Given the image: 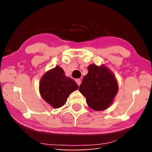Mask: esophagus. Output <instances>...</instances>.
Segmentation results:
<instances>
[{"label": "esophagus", "mask_w": 152, "mask_h": 152, "mask_svg": "<svg viewBox=\"0 0 152 152\" xmlns=\"http://www.w3.org/2000/svg\"><path fill=\"white\" fill-rule=\"evenodd\" d=\"M76 83L78 84V86L80 85V84H81V80L80 79H76Z\"/></svg>", "instance_id": "1"}]
</instances>
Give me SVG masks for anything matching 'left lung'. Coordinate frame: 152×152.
<instances>
[{
    "label": "left lung",
    "mask_w": 152,
    "mask_h": 152,
    "mask_svg": "<svg viewBox=\"0 0 152 152\" xmlns=\"http://www.w3.org/2000/svg\"><path fill=\"white\" fill-rule=\"evenodd\" d=\"M88 72L84 76L79 91L86 98V103L94 110H103L113 104L119 86L113 72L102 64H92Z\"/></svg>",
    "instance_id": "1"
}]
</instances>
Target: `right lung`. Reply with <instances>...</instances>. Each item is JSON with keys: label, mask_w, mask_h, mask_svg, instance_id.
<instances>
[{"label": "right lung", "mask_w": 152, "mask_h": 152, "mask_svg": "<svg viewBox=\"0 0 152 152\" xmlns=\"http://www.w3.org/2000/svg\"><path fill=\"white\" fill-rule=\"evenodd\" d=\"M78 88L73 79L65 75L60 66L43 74L39 82V93L43 100L54 109L64 106L72 92Z\"/></svg>", "instance_id": "right-lung-1"}]
</instances>
